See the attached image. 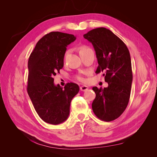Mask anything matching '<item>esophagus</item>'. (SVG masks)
I'll list each match as a JSON object with an SVG mask.
<instances>
[{"label":"esophagus","mask_w":157,"mask_h":157,"mask_svg":"<svg viewBox=\"0 0 157 157\" xmlns=\"http://www.w3.org/2000/svg\"><path fill=\"white\" fill-rule=\"evenodd\" d=\"M80 90L82 92H84V91H86V90H88V87L87 86H81L80 87Z\"/></svg>","instance_id":"esophagus-1"}]
</instances>
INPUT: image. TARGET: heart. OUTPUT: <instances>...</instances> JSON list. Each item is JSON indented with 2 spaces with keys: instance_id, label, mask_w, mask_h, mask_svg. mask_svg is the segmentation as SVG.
<instances>
[{
  "instance_id": "b5f03b06",
  "label": "heart",
  "mask_w": 157,
  "mask_h": 157,
  "mask_svg": "<svg viewBox=\"0 0 157 157\" xmlns=\"http://www.w3.org/2000/svg\"><path fill=\"white\" fill-rule=\"evenodd\" d=\"M78 50H79V54H81L82 53H84V52H86L89 50H91V49H90L89 47H88L87 46L82 45V46H80L79 47ZM76 78H77V80H78V81H80V82H84L85 81V78L83 77H82L81 75H77V76H76Z\"/></svg>"
}]
</instances>
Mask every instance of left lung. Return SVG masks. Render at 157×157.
Segmentation results:
<instances>
[{"instance_id":"left-lung-1","label":"left lung","mask_w":157,"mask_h":157,"mask_svg":"<svg viewBox=\"0 0 157 157\" xmlns=\"http://www.w3.org/2000/svg\"><path fill=\"white\" fill-rule=\"evenodd\" d=\"M96 51L98 67L96 73L104 72L107 88H92L96 98L92 110L99 119L110 122L119 117L130 97L132 82L131 58L126 45L109 29L99 27L84 35Z\"/></svg>"}]
</instances>
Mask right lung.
<instances>
[{
  "label": "right lung",
  "mask_w": 157,
  "mask_h": 157,
  "mask_svg": "<svg viewBox=\"0 0 157 157\" xmlns=\"http://www.w3.org/2000/svg\"><path fill=\"white\" fill-rule=\"evenodd\" d=\"M75 39L73 35L50 32L38 41L28 61L27 93L38 115L50 124L67 120L71 101L79 91L73 82L64 88L54 83V77L63 67L67 46Z\"/></svg>",
  "instance_id": "add662e5"
}]
</instances>
